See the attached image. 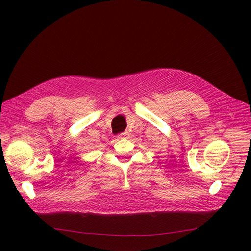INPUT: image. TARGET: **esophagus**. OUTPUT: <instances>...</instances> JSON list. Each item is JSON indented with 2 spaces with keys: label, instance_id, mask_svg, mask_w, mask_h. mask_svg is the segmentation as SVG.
Instances as JSON below:
<instances>
[{
  "label": "esophagus",
  "instance_id": "34e87169",
  "mask_svg": "<svg viewBox=\"0 0 251 251\" xmlns=\"http://www.w3.org/2000/svg\"><path fill=\"white\" fill-rule=\"evenodd\" d=\"M128 135V133L127 132H124V133H120L119 135H118V138L119 139H121V138H125V137H126V136Z\"/></svg>",
  "mask_w": 251,
  "mask_h": 251
}]
</instances>
